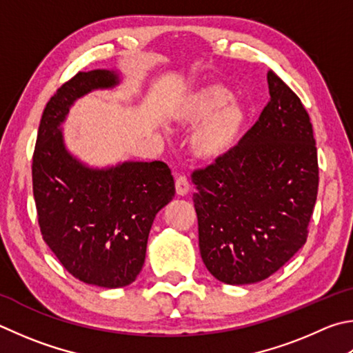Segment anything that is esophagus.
Wrapping results in <instances>:
<instances>
[{
	"mask_svg": "<svg viewBox=\"0 0 353 353\" xmlns=\"http://www.w3.org/2000/svg\"><path fill=\"white\" fill-rule=\"evenodd\" d=\"M190 191V182L185 176H179L176 179V193L177 196H187Z\"/></svg>",
	"mask_w": 353,
	"mask_h": 353,
	"instance_id": "1",
	"label": "esophagus"
}]
</instances>
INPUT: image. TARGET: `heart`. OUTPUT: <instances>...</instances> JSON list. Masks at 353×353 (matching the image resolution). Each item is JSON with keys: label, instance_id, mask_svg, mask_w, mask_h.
<instances>
[{"label": "heart", "instance_id": "1", "mask_svg": "<svg viewBox=\"0 0 353 353\" xmlns=\"http://www.w3.org/2000/svg\"><path fill=\"white\" fill-rule=\"evenodd\" d=\"M233 92L222 83L208 81L183 94L172 108V120L183 128H197L191 151L203 162H217L232 154L248 123L245 106L232 100Z\"/></svg>", "mask_w": 353, "mask_h": 353}]
</instances>
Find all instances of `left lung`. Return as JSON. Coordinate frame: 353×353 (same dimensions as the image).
Returning a JSON list of instances; mask_svg holds the SVG:
<instances>
[{
    "label": "left lung",
    "mask_w": 353,
    "mask_h": 353,
    "mask_svg": "<svg viewBox=\"0 0 353 353\" xmlns=\"http://www.w3.org/2000/svg\"><path fill=\"white\" fill-rule=\"evenodd\" d=\"M267 81L270 101L232 154L193 172L202 261L230 285L278 272L305 243L316 202L309 114L273 70Z\"/></svg>",
    "instance_id": "8db88e82"
}]
</instances>
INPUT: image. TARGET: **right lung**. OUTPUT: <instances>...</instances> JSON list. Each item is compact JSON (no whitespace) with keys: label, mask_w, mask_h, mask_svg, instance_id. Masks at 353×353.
Here are the masks:
<instances>
[{"label":"right lung","mask_w":353,"mask_h":353,"mask_svg":"<svg viewBox=\"0 0 353 353\" xmlns=\"http://www.w3.org/2000/svg\"><path fill=\"white\" fill-rule=\"evenodd\" d=\"M119 85V72L95 69L57 89L43 111L32 160L44 242L72 276L105 288L136 281L154 217L176 193L171 170L160 160L94 168L66 148L61 125L70 106L95 89Z\"/></svg>","instance_id":"right-lung-1"}]
</instances>
